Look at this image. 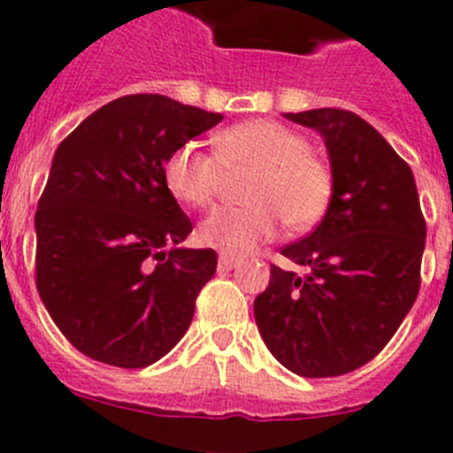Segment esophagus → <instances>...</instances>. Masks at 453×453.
I'll list each match as a JSON object with an SVG mask.
<instances>
[{
	"instance_id": "esophagus-1",
	"label": "esophagus",
	"mask_w": 453,
	"mask_h": 453,
	"mask_svg": "<svg viewBox=\"0 0 453 453\" xmlns=\"http://www.w3.org/2000/svg\"><path fill=\"white\" fill-rule=\"evenodd\" d=\"M218 267H219V270H222V272L235 270V267H240V258H234V256H226V254H219Z\"/></svg>"
}]
</instances>
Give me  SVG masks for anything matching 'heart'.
Listing matches in <instances>:
<instances>
[{"label":"heart","instance_id":"1","mask_svg":"<svg viewBox=\"0 0 453 453\" xmlns=\"http://www.w3.org/2000/svg\"><path fill=\"white\" fill-rule=\"evenodd\" d=\"M226 170H256L247 188L251 206L218 208L199 226V240L226 256L251 254L276 235L281 219L290 229L313 226L329 208L334 174L311 154L299 131L274 119H250L218 135V154L186 142L165 163V183L179 202L213 203Z\"/></svg>","mask_w":453,"mask_h":453}]
</instances>
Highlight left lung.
Listing matches in <instances>:
<instances>
[{"instance_id": "1", "label": "left lung", "mask_w": 453, "mask_h": 453, "mask_svg": "<svg viewBox=\"0 0 453 453\" xmlns=\"http://www.w3.org/2000/svg\"><path fill=\"white\" fill-rule=\"evenodd\" d=\"M283 115L324 138L334 195L313 234L281 250L306 274L272 265L254 318L283 367L340 376L372 361L418 299L426 224L413 172L372 124L342 108Z\"/></svg>"}]
</instances>
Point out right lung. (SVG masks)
I'll use <instances>...</instances> for the list:
<instances>
[{"instance_id": "1", "label": "right lung", "mask_w": 453, "mask_h": 453, "mask_svg": "<svg viewBox=\"0 0 453 453\" xmlns=\"http://www.w3.org/2000/svg\"><path fill=\"white\" fill-rule=\"evenodd\" d=\"M219 113L165 95L113 99L63 140L35 211V286L81 354L138 370L177 345L215 274L165 183V163Z\"/></svg>"}]
</instances>
